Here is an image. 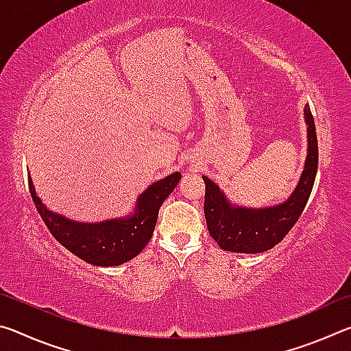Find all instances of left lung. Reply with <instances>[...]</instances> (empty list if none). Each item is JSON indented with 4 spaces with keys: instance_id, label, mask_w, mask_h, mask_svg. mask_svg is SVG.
Segmentation results:
<instances>
[{
    "instance_id": "obj_1",
    "label": "left lung",
    "mask_w": 351,
    "mask_h": 351,
    "mask_svg": "<svg viewBox=\"0 0 351 351\" xmlns=\"http://www.w3.org/2000/svg\"><path fill=\"white\" fill-rule=\"evenodd\" d=\"M308 125V154L304 171L291 197L282 204L247 209L232 206L215 182L203 176L206 184L204 215L209 234L224 251L258 254L278 245L304 212L317 173L319 148L311 110L305 106Z\"/></svg>"
}]
</instances>
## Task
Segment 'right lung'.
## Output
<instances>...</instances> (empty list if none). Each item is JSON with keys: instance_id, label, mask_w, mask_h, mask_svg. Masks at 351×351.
Masks as SVG:
<instances>
[{"instance_id": "right-lung-1", "label": "right lung", "mask_w": 351, "mask_h": 351, "mask_svg": "<svg viewBox=\"0 0 351 351\" xmlns=\"http://www.w3.org/2000/svg\"><path fill=\"white\" fill-rule=\"evenodd\" d=\"M181 173H171L152 184L136 201L134 213L102 223H77L46 209L37 197L31 176L29 192L47 229L62 246L86 263L117 266L134 258L150 241L158 221L159 207L173 192Z\"/></svg>"}]
</instances>
